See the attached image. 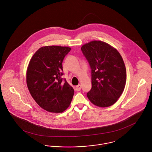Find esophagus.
I'll use <instances>...</instances> for the list:
<instances>
[{"label":"esophagus","instance_id":"obj_1","mask_svg":"<svg viewBox=\"0 0 152 152\" xmlns=\"http://www.w3.org/2000/svg\"><path fill=\"white\" fill-rule=\"evenodd\" d=\"M81 86L80 84H79V85H78L77 86L75 87V90L77 91H79L81 90Z\"/></svg>","mask_w":152,"mask_h":152}]
</instances>
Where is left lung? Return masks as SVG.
<instances>
[{
  "mask_svg": "<svg viewBox=\"0 0 152 152\" xmlns=\"http://www.w3.org/2000/svg\"><path fill=\"white\" fill-rule=\"evenodd\" d=\"M81 50L91 69L92 88L87 93L88 98L99 107L113 105L122 95L126 81L122 56L115 48L99 40L83 45Z\"/></svg>",
  "mask_w": 152,
  "mask_h": 152,
  "instance_id": "8db88e82",
  "label": "left lung"
}]
</instances>
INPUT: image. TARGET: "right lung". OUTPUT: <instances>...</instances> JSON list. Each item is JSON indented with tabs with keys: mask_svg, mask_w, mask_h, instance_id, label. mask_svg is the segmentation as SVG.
<instances>
[{
	"mask_svg": "<svg viewBox=\"0 0 152 152\" xmlns=\"http://www.w3.org/2000/svg\"><path fill=\"white\" fill-rule=\"evenodd\" d=\"M69 47L48 45L40 48L32 56L26 71V83L36 103L46 111L61 113L68 108L74 90L65 80L62 63Z\"/></svg>",
	"mask_w": 152,
	"mask_h": 152,
	"instance_id": "add662e5",
	"label": "right lung"
}]
</instances>
